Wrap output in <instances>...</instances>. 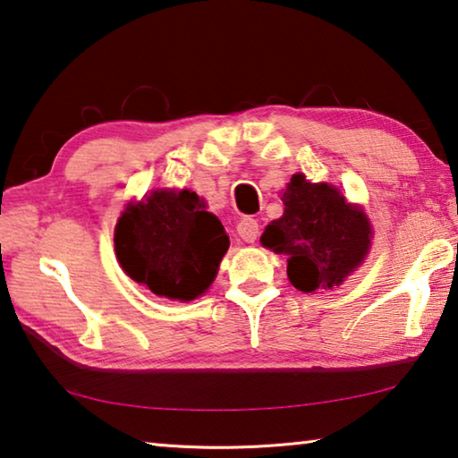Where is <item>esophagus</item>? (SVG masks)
<instances>
[{
  "label": "esophagus",
  "instance_id": "1",
  "mask_svg": "<svg viewBox=\"0 0 458 458\" xmlns=\"http://www.w3.org/2000/svg\"><path fill=\"white\" fill-rule=\"evenodd\" d=\"M238 234L244 242H254L259 238L260 228H259V220L254 218H242L238 222Z\"/></svg>",
  "mask_w": 458,
  "mask_h": 458
}]
</instances>
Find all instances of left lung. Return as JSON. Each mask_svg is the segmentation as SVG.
I'll list each match as a JSON object with an SVG mask.
<instances>
[{"label": "left lung", "instance_id": "8db88e82", "mask_svg": "<svg viewBox=\"0 0 458 458\" xmlns=\"http://www.w3.org/2000/svg\"><path fill=\"white\" fill-rule=\"evenodd\" d=\"M284 214L267 226L260 242L286 254V275L294 289L313 293L339 284L369 250L366 214L347 204L329 183H309L293 175L283 193Z\"/></svg>", "mask_w": 458, "mask_h": 458}]
</instances>
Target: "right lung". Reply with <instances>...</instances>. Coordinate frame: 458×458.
<instances>
[{
	"mask_svg": "<svg viewBox=\"0 0 458 458\" xmlns=\"http://www.w3.org/2000/svg\"><path fill=\"white\" fill-rule=\"evenodd\" d=\"M228 246L222 222L190 190L153 191L127 206L114 228L123 270L167 299L191 301L204 293Z\"/></svg>",
	"mask_w": 458,
	"mask_h": 458,
	"instance_id": "obj_1",
	"label": "right lung"
}]
</instances>
